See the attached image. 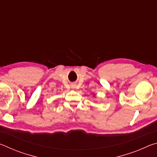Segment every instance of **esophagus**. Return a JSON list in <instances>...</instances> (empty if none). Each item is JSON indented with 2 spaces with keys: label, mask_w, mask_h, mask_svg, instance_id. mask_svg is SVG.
Segmentation results:
<instances>
[{
  "label": "esophagus",
  "mask_w": 157,
  "mask_h": 157,
  "mask_svg": "<svg viewBox=\"0 0 157 157\" xmlns=\"http://www.w3.org/2000/svg\"><path fill=\"white\" fill-rule=\"evenodd\" d=\"M71 88H73V89H74V88H75V85H74V84H73V85H71Z\"/></svg>",
  "instance_id": "esophagus-1"
}]
</instances>
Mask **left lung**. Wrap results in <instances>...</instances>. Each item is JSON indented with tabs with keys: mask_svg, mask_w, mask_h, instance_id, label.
Instances as JSON below:
<instances>
[{
	"mask_svg": "<svg viewBox=\"0 0 157 157\" xmlns=\"http://www.w3.org/2000/svg\"><path fill=\"white\" fill-rule=\"evenodd\" d=\"M94 96H95V95H94Z\"/></svg>",
	"mask_w": 157,
	"mask_h": 157,
	"instance_id": "8db88e82",
	"label": "left lung"
}]
</instances>
